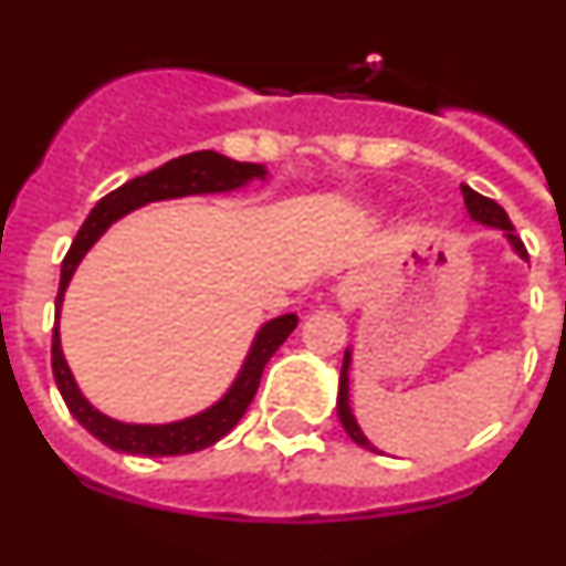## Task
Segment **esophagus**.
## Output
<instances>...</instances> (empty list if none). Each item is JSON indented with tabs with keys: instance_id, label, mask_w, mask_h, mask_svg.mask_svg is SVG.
I'll return each mask as SVG.
<instances>
[{
	"instance_id": "1",
	"label": "esophagus",
	"mask_w": 566,
	"mask_h": 566,
	"mask_svg": "<svg viewBox=\"0 0 566 566\" xmlns=\"http://www.w3.org/2000/svg\"><path fill=\"white\" fill-rule=\"evenodd\" d=\"M337 303L345 308V312H352V308L359 306V300H363V283L357 277H345L337 283Z\"/></svg>"
}]
</instances>
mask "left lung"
I'll return each mask as SVG.
<instances>
[{
    "label": "left lung",
    "mask_w": 566,
    "mask_h": 566,
    "mask_svg": "<svg viewBox=\"0 0 566 566\" xmlns=\"http://www.w3.org/2000/svg\"><path fill=\"white\" fill-rule=\"evenodd\" d=\"M462 195H464V207H468V214L473 218V221L484 223V227H493V229H502L504 238L510 240V247L516 249L522 258H527V249H524L522 240L516 238V232H513V223H510L507 212H504L502 207H499L496 201H490V198H484V195H479L476 189H470L462 184ZM348 368H352V352H345V359H343V371H339V394H337V417L339 422H343L345 433L354 439V442L359 444V448H365V451H377L368 439H365V433L359 431L357 419H354V411H352V402H348Z\"/></svg>",
    "instance_id": "left-lung-1"
}]
</instances>
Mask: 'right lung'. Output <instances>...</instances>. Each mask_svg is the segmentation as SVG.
<instances>
[{"label": "right lung", "mask_w": 566, "mask_h": 566, "mask_svg": "<svg viewBox=\"0 0 566 566\" xmlns=\"http://www.w3.org/2000/svg\"><path fill=\"white\" fill-rule=\"evenodd\" d=\"M254 178L263 181V178H266V167L247 161H232V158H227V155L221 153L201 149V153H189L181 155V158H172V161H167L164 167L153 169V172L147 175H138V178L127 181L124 187L104 195L102 201L96 203V209L87 214V221L82 223V229H78L70 252L64 254L62 280H59L56 297V317L76 266L82 263L84 254L90 252V247H93L118 218H124V214L133 212V209L138 207H147V203L153 201H169V198H184V195L232 192V189L247 187ZM294 328H297V314H283V317L269 319L266 326L258 332V337H254L247 363L240 368L232 388H229L212 408L195 413V417L189 419H181V422L129 424L104 417L98 408H93V405L84 399V394L78 391L73 374H70L67 359H64L62 354V339H59V323L56 328H53V377H56L59 394H62V399L67 402L70 413H73V417L78 419V424H84L98 442L107 444V448L122 453H133V457H181V453L203 451V448H209V444H214L218 439H223L232 431L234 424L240 422V417L247 413L249 405H252L266 363L272 359V354L277 352L280 345L286 343V337Z\"/></svg>", "instance_id": "right-lung-1"}]
</instances>
